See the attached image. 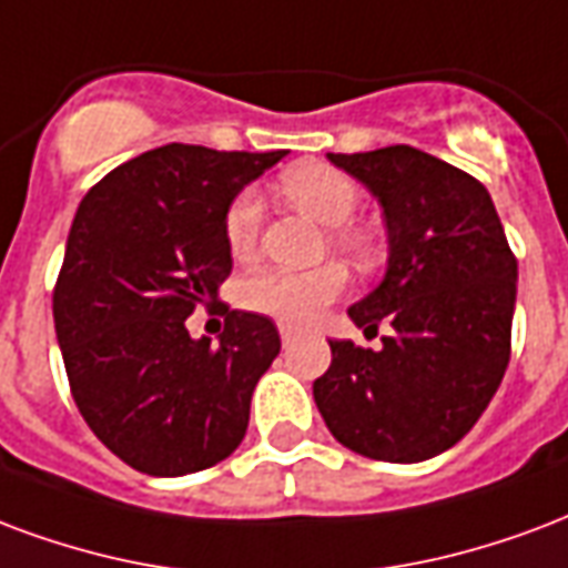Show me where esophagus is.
Returning a JSON list of instances; mask_svg holds the SVG:
<instances>
[{
	"mask_svg": "<svg viewBox=\"0 0 568 568\" xmlns=\"http://www.w3.org/2000/svg\"><path fill=\"white\" fill-rule=\"evenodd\" d=\"M280 337H283V346H292V343H295V339L301 337V331H297V327L283 325V327H280Z\"/></svg>",
	"mask_w": 568,
	"mask_h": 568,
	"instance_id": "obj_1",
	"label": "esophagus"
}]
</instances>
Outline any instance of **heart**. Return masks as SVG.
<instances>
[{
	"instance_id": "1",
	"label": "heart",
	"mask_w": 568,
	"mask_h": 568,
	"mask_svg": "<svg viewBox=\"0 0 568 568\" xmlns=\"http://www.w3.org/2000/svg\"><path fill=\"white\" fill-rule=\"evenodd\" d=\"M283 195L322 225H331V243L355 264H369L373 243L364 231L346 225L358 210V189L355 183L325 165H304L288 171L280 180ZM262 229V199L255 189H243L231 201L225 213V241L234 255H246L258 241ZM346 292V271L339 264H325L306 273H264L255 276L243 288V301L264 316L280 318L288 325H306L334 304Z\"/></svg>"
}]
</instances>
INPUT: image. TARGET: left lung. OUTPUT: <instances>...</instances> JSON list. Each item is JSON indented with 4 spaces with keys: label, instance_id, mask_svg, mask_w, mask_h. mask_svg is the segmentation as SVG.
<instances>
[{
    "label": "left lung",
    "instance_id": "left-lung-1",
    "mask_svg": "<svg viewBox=\"0 0 568 568\" xmlns=\"http://www.w3.org/2000/svg\"><path fill=\"white\" fill-rule=\"evenodd\" d=\"M379 201L388 234L382 283L348 306L382 348L331 339L313 397L339 445L418 464L460 443L508 367L518 262L487 189L415 146L327 153Z\"/></svg>",
    "mask_w": 568,
    "mask_h": 568
}]
</instances>
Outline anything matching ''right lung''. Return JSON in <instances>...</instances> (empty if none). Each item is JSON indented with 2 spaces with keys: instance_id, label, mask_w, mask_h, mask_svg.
Listing matches in <instances>:
<instances>
[{
  "instance_id": "add662e5",
  "label": "right lung",
  "mask_w": 568,
  "mask_h": 568,
  "mask_svg": "<svg viewBox=\"0 0 568 568\" xmlns=\"http://www.w3.org/2000/svg\"><path fill=\"white\" fill-rule=\"evenodd\" d=\"M285 155L165 144L113 168L81 201L53 292V325L83 422L146 476H189L241 445L252 390L280 355L267 316L222 310L189 337L231 273L225 213Z\"/></svg>"
}]
</instances>
